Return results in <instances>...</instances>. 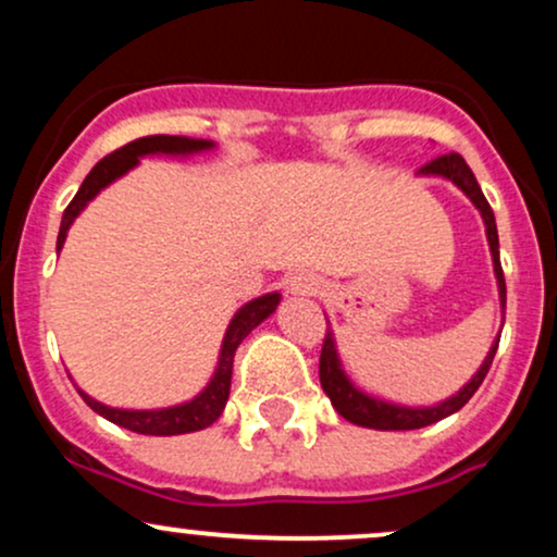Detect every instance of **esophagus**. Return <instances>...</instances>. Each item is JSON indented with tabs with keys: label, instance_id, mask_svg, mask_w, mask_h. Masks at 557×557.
<instances>
[{
	"label": "esophagus",
	"instance_id": "34e87169",
	"mask_svg": "<svg viewBox=\"0 0 557 557\" xmlns=\"http://www.w3.org/2000/svg\"><path fill=\"white\" fill-rule=\"evenodd\" d=\"M285 287L287 293H293V296H314L319 290V280L306 272H296L285 280Z\"/></svg>",
	"mask_w": 557,
	"mask_h": 557
}]
</instances>
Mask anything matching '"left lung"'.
<instances>
[{"label":"left lung","mask_w":557,"mask_h":557,"mask_svg":"<svg viewBox=\"0 0 557 557\" xmlns=\"http://www.w3.org/2000/svg\"><path fill=\"white\" fill-rule=\"evenodd\" d=\"M419 172L421 175H443V177H447V181H453L466 196L471 198V201H474V207L479 209V212H482L484 227H487V240L492 248V261H495L497 287H500V300L505 306V277H503V267H500V251H497V248H500V243H497L495 214H492L487 198H484L482 188H479L474 172H471L469 164H466V159L461 154H456V151L432 159V162H426ZM497 343L500 341H495V345H492V350L487 354V359H484L482 369L471 376L469 385H466L458 395H453L450 400L440 403V406H432V408L393 406V403L369 398V395L359 393V389L350 385L348 376L343 374L341 361H337V354H335V341H332V332L324 335V343H322V356H319V382H322V389L327 393V398L332 400V406H335V411L341 413L343 419H348L350 424L369 426V430H421V426H430V424H434V421L461 411L466 403L471 400V395L476 393L479 385L484 382V376H487V372H490L492 359H495Z\"/></svg>","instance_id":"1"}]
</instances>
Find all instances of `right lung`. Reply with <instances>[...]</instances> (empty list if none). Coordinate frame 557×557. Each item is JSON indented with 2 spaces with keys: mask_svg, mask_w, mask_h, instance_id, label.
I'll list each match as a JSON object with an SVG mask.
<instances>
[{
  "mask_svg": "<svg viewBox=\"0 0 557 557\" xmlns=\"http://www.w3.org/2000/svg\"><path fill=\"white\" fill-rule=\"evenodd\" d=\"M212 140H194V138H183V136H146V138H136L131 144H125L123 149L112 151L104 159L96 162V168L88 172L86 181L78 188V194L73 196V201L67 203L65 214H62V225H60V235H57V251L65 243V235L73 220L83 212L91 198L99 194L104 185H110L114 177L125 175L127 170L136 168L138 157L144 154H188V151H198V149H209ZM280 296L277 293H270V296H261L251 304H246L238 314L233 317L230 322L225 343H222V354H220V367H216L214 380L209 382V387L203 389L198 398L190 403H183V406H172V408H162V411H123V408H110L101 406L94 398H88L86 393L83 400L94 408L99 417L110 419L112 424L125 426V430L138 432V434H185V432H198L207 430L209 424H214L220 419V413L225 411V403L230 395V380H233V361H235V350L238 345L246 341V335L251 332L257 324L264 322L267 317L277 309Z\"/></svg>",
  "mask_w": 557,
  "mask_h": 557,
  "instance_id": "1",
  "label": "right lung"
}]
</instances>
